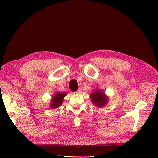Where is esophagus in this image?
I'll return each mask as SVG.
<instances>
[{
	"label": "esophagus",
	"instance_id": "34e87169",
	"mask_svg": "<svg viewBox=\"0 0 158 158\" xmlns=\"http://www.w3.org/2000/svg\"><path fill=\"white\" fill-rule=\"evenodd\" d=\"M81 89H79L77 91H76V92H73L75 94H81Z\"/></svg>",
	"mask_w": 158,
	"mask_h": 158
}]
</instances>
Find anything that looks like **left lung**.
Masks as SVG:
<instances>
[{
  "label": "left lung",
  "mask_w": 158,
  "mask_h": 158,
  "mask_svg": "<svg viewBox=\"0 0 158 158\" xmlns=\"http://www.w3.org/2000/svg\"><path fill=\"white\" fill-rule=\"evenodd\" d=\"M91 98L92 100V102L97 107H102L107 102V97L104 96V92L99 90H95L91 95Z\"/></svg>",
  "instance_id": "1"
}]
</instances>
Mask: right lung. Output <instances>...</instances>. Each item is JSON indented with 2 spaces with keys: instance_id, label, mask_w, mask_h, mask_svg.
<instances>
[{
  "instance_id": "obj_1",
  "label": "right lung",
  "mask_w": 158,
  "mask_h": 158,
  "mask_svg": "<svg viewBox=\"0 0 158 158\" xmlns=\"http://www.w3.org/2000/svg\"><path fill=\"white\" fill-rule=\"evenodd\" d=\"M66 94L65 92L62 93H57L53 97L52 99V102L51 107V108H57V107H59L63 102V98L65 97Z\"/></svg>"
}]
</instances>
